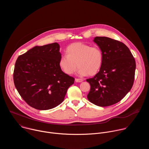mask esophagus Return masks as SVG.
Returning a JSON list of instances; mask_svg holds the SVG:
<instances>
[{"instance_id":"esophagus-1","label":"esophagus","mask_w":149,"mask_h":149,"mask_svg":"<svg viewBox=\"0 0 149 149\" xmlns=\"http://www.w3.org/2000/svg\"><path fill=\"white\" fill-rule=\"evenodd\" d=\"M75 82H81L83 81V79H79V78H75Z\"/></svg>"}]
</instances>
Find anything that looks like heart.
I'll return each mask as SVG.
<instances>
[{
  "instance_id": "b5f03b06",
  "label": "heart",
  "mask_w": 149,
  "mask_h": 149,
  "mask_svg": "<svg viewBox=\"0 0 149 149\" xmlns=\"http://www.w3.org/2000/svg\"><path fill=\"white\" fill-rule=\"evenodd\" d=\"M67 55L61 56L59 65L62 71L67 75L74 74L78 67L81 76L94 75L102 67L103 53L97 46L76 42L69 45Z\"/></svg>"
}]
</instances>
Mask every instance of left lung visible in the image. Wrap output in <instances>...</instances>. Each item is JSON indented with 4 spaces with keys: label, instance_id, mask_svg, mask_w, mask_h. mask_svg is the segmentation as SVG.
Wrapping results in <instances>:
<instances>
[{
    "label": "left lung",
    "instance_id": "obj_1",
    "mask_svg": "<svg viewBox=\"0 0 149 149\" xmlns=\"http://www.w3.org/2000/svg\"><path fill=\"white\" fill-rule=\"evenodd\" d=\"M94 42L103 53L100 71L87 79L91 88L88 100L100 107H107L121 101L134 83L136 61L123 42L108 37L96 36Z\"/></svg>",
    "mask_w": 149,
    "mask_h": 149
}]
</instances>
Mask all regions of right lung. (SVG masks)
I'll list each match as a JSON object with an SVG mask.
<instances>
[{
	"instance_id": "add662e5",
	"label": "right lung",
	"mask_w": 149,
	"mask_h": 149,
	"mask_svg": "<svg viewBox=\"0 0 149 149\" xmlns=\"http://www.w3.org/2000/svg\"><path fill=\"white\" fill-rule=\"evenodd\" d=\"M61 56L56 42L36 46L18 56L13 71L15 86L31 107L49 110L64 100L75 79L60 68Z\"/></svg>"
}]
</instances>
